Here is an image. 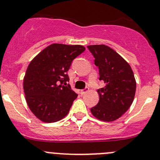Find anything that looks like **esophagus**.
Wrapping results in <instances>:
<instances>
[{"mask_svg":"<svg viewBox=\"0 0 160 160\" xmlns=\"http://www.w3.org/2000/svg\"><path fill=\"white\" fill-rule=\"evenodd\" d=\"M88 90H89V88H86V89H83V90L80 91V93H81V95H84L88 92Z\"/></svg>","mask_w":160,"mask_h":160,"instance_id":"1","label":"esophagus"}]
</instances>
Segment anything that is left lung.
I'll list each match as a JSON object with an SVG mask.
<instances>
[{
    "instance_id": "1",
    "label": "left lung",
    "mask_w": 160,
    "mask_h": 160,
    "mask_svg": "<svg viewBox=\"0 0 160 160\" xmlns=\"http://www.w3.org/2000/svg\"><path fill=\"white\" fill-rule=\"evenodd\" d=\"M99 68V80L106 84L98 89L99 103L90 108L99 120L111 122L122 117L131 107L136 92V80L128 63L105 45L87 46Z\"/></svg>"
}]
</instances>
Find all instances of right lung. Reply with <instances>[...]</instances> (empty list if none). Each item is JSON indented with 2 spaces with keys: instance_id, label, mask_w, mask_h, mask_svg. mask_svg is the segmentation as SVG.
I'll list each match as a JSON object with an SVG mask.
<instances>
[{
  "instance_id": "right-lung-1",
  "label": "right lung",
  "mask_w": 160,
  "mask_h": 160,
  "mask_svg": "<svg viewBox=\"0 0 160 160\" xmlns=\"http://www.w3.org/2000/svg\"><path fill=\"white\" fill-rule=\"evenodd\" d=\"M86 50L83 45L54 43L39 52L29 63L23 78L26 103L42 122H58L68 114L77 94L67 72L72 61Z\"/></svg>"
}]
</instances>
